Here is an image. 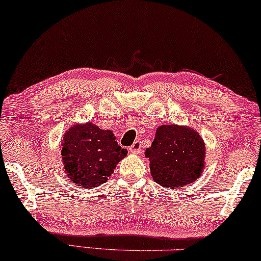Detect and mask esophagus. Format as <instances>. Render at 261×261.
Segmentation results:
<instances>
[{
	"label": "esophagus",
	"instance_id": "obj_1",
	"mask_svg": "<svg viewBox=\"0 0 261 261\" xmlns=\"http://www.w3.org/2000/svg\"><path fill=\"white\" fill-rule=\"evenodd\" d=\"M129 149L133 153H140L141 150H142V143H141L140 140H136L135 142L132 144V147Z\"/></svg>",
	"mask_w": 261,
	"mask_h": 261
}]
</instances>
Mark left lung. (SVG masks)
Masks as SVG:
<instances>
[{
  "instance_id": "left-lung-1",
  "label": "left lung",
  "mask_w": 261,
  "mask_h": 261,
  "mask_svg": "<svg viewBox=\"0 0 261 261\" xmlns=\"http://www.w3.org/2000/svg\"><path fill=\"white\" fill-rule=\"evenodd\" d=\"M205 143L191 127L163 125L156 130L151 147L145 150L153 181L164 188L176 189L202 175Z\"/></svg>"
}]
</instances>
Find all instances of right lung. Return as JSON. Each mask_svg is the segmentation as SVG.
I'll return each mask as SVG.
<instances>
[{"label": "right lung", "instance_id": "right-lung-1", "mask_svg": "<svg viewBox=\"0 0 261 261\" xmlns=\"http://www.w3.org/2000/svg\"><path fill=\"white\" fill-rule=\"evenodd\" d=\"M116 140L113 132L99 129L91 122L68 128L62 140V157L73 185L91 189L108 181L128 152Z\"/></svg>", "mask_w": 261, "mask_h": 261}]
</instances>
